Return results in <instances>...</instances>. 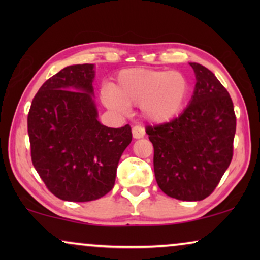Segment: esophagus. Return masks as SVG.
<instances>
[{"label":"esophagus","mask_w":260,"mask_h":260,"mask_svg":"<svg viewBox=\"0 0 260 260\" xmlns=\"http://www.w3.org/2000/svg\"><path fill=\"white\" fill-rule=\"evenodd\" d=\"M144 135H145V130H144L143 126L135 125L133 127V136H134V138H136V140H138V138L144 137Z\"/></svg>","instance_id":"esophagus-1"}]
</instances>
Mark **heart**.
<instances>
[{
  "label": "heart",
  "instance_id": "1",
  "mask_svg": "<svg viewBox=\"0 0 260 260\" xmlns=\"http://www.w3.org/2000/svg\"><path fill=\"white\" fill-rule=\"evenodd\" d=\"M189 93L186 77L176 71L147 69L123 70L112 87L102 91L108 108L124 112L140 105L143 117L152 123H166L179 115Z\"/></svg>",
  "mask_w": 260,
  "mask_h": 260
}]
</instances>
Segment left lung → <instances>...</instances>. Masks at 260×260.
<instances>
[{"label":"left lung","instance_id":"left-lung-1","mask_svg":"<svg viewBox=\"0 0 260 260\" xmlns=\"http://www.w3.org/2000/svg\"><path fill=\"white\" fill-rule=\"evenodd\" d=\"M189 65L197 78L189 104L177 118L145 131L161 190L177 200L200 201L232 161L237 122L232 99L214 74L200 63Z\"/></svg>","mask_w":260,"mask_h":260}]
</instances>
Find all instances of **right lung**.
<instances>
[{"mask_svg":"<svg viewBox=\"0 0 260 260\" xmlns=\"http://www.w3.org/2000/svg\"><path fill=\"white\" fill-rule=\"evenodd\" d=\"M93 80V63L65 67L45 81L28 113L34 168L48 190L65 201L108 194L133 140L129 124L115 129L98 120Z\"/></svg>","mask_w":260,"mask_h":260,"instance_id":"obj_1","label":"right lung"}]
</instances>
